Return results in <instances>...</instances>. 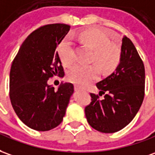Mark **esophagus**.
Segmentation results:
<instances>
[{
  "label": "esophagus",
  "mask_w": 155,
  "mask_h": 155,
  "mask_svg": "<svg viewBox=\"0 0 155 155\" xmlns=\"http://www.w3.org/2000/svg\"><path fill=\"white\" fill-rule=\"evenodd\" d=\"M74 88H75L76 91H78V90H80V89H82V88H81L80 86H78V85H75V86H74Z\"/></svg>",
  "instance_id": "1"
}]
</instances>
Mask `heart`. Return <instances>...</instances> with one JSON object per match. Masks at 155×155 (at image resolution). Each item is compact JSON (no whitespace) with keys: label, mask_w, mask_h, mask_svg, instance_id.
Wrapping results in <instances>:
<instances>
[{"label":"heart","mask_w":155,"mask_h":155,"mask_svg":"<svg viewBox=\"0 0 155 155\" xmlns=\"http://www.w3.org/2000/svg\"><path fill=\"white\" fill-rule=\"evenodd\" d=\"M78 39L93 50L92 60L103 70H110L116 67L120 59V50L116 45L110 43V39L104 31L89 28L81 32ZM57 52L64 66L68 67L74 61V50L69 38L64 39L57 47ZM98 69L94 65L84 66L76 64L67 72L68 80L76 84L85 85L94 80Z\"/></svg>","instance_id":"obj_1"}]
</instances>
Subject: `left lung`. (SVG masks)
Wrapping results in <instances>:
<instances>
[{
    "label": "left lung",
    "mask_w": 155,
    "mask_h": 155,
    "mask_svg": "<svg viewBox=\"0 0 155 155\" xmlns=\"http://www.w3.org/2000/svg\"><path fill=\"white\" fill-rule=\"evenodd\" d=\"M145 70L131 39L122 38L120 63L116 71L97 83L99 95L90 94L85 107L88 124L100 133H113L124 128L139 110L144 98ZM104 94L101 100L99 96Z\"/></svg>",
    "instance_id": "8db88e82"
}]
</instances>
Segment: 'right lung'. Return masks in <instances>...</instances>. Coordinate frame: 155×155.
I'll use <instances>...</instances> for the list:
<instances>
[{
    "label": "right lung",
    "mask_w": 155,
    "mask_h": 155,
    "mask_svg": "<svg viewBox=\"0 0 155 155\" xmlns=\"http://www.w3.org/2000/svg\"><path fill=\"white\" fill-rule=\"evenodd\" d=\"M69 30L63 23L39 28L23 41L11 67L12 105L19 119L36 131H49L61 123L74 91L70 83L58 89L48 84L54 75L64 76L56 47Z\"/></svg>",
    "instance_id": "obj_1"
}]
</instances>
